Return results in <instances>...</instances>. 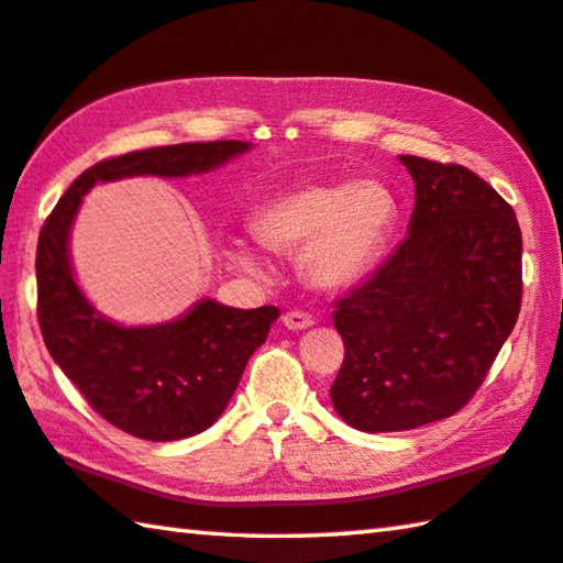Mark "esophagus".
<instances>
[{"label": "esophagus", "instance_id": "esophagus-1", "mask_svg": "<svg viewBox=\"0 0 563 563\" xmlns=\"http://www.w3.org/2000/svg\"><path fill=\"white\" fill-rule=\"evenodd\" d=\"M283 322H285V328H290V330H305V328H310L316 320H312L310 312L292 308L288 312H283Z\"/></svg>", "mask_w": 563, "mask_h": 563}]
</instances>
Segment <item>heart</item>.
<instances>
[{"instance_id":"heart-1","label":"heart","mask_w":563,"mask_h":563,"mask_svg":"<svg viewBox=\"0 0 563 563\" xmlns=\"http://www.w3.org/2000/svg\"><path fill=\"white\" fill-rule=\"evenodd\" d=\"M395 218L393 190L379 180H308L268 198L251 228L268 251H300V273L316 288L342 290L373 268ZM231 255L243 268L261 271L253 247L235 243Z\"/></svg>"}]
</instances>
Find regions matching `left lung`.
I'll return each mask as SVG.
<instances>
[{
    "mask_svg": "<svg viewBox=\"0 0 563 563\" xmlns=\"http://www.w3.org/2000/svg\"><path fill=\"white\" fill-rule=\"evenodd\" d=\"M415 178L409 235L335 302L345 360L332 405L362 432H402L470 402L521 310L514 208L460 164L399 156Z\"/></svg>",
    "mask_w": 563,
    "mask_h": 563,
    "instance_id": "obj_1",
    "label": "left lung"
}]
</instances>
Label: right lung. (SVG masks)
Masks as SVG:
<instances>
[{
	"label": "right lung",
	"instance_id": "obj_1",
	"mask_svg": "<svg viewBox=\"0 0 563 563\" xmlns=\"http://www.w3.org/2000/svg\"><path fill=\"white\" fill-rule=\"evenodd\" d=\"M245 148V141H211L103 158L74 180L42 225L36 318L44 345L93 412L139 440L174 442L208 430L231 402L247 357L263 345L280 312L275 305L238 310L203 300L166 325H113L76 288L66 253L69 225L81 196L97 180L201 174Z\"/></svg>",
	"mask_w": 563,
	"mask_h": 563
}]
</instances>
